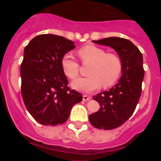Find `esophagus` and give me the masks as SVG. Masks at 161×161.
<instances>
[{
	"label": "esophagus",
	"mask_w": 161,
	"mask_h": 161,
	"mask_svg": "<svg viewBox=\"0 0 161 161\" xmlns=\"http://www.w3.org/2000/svg\"><path fill=\"white\" fill-rule=\"evenodd\" d=\"M91 99V97L87 96V95H83V101L85 102H87V101H89Z\"/></svg>",
	"instance_id": "obj_1"
}]
</instances>
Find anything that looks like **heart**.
<instances>
[{
    "label": "heart",
    "instance_id": "heart-1",
    "mask_svg": "<svg viewBox=\"0 0 161 161\" xmlns=\"http://www.w3.org/2000/svg\"><path fill=\"white\" fill-rule=\"evenodd\" d=\"M83 64H91L88 71L89 76L74 80L72 88L84 93H91L103 85L110 87L119 79L123 71V63L119 55L107 53L94 45H86L77 52ZM61 68L68 78L73 80L79 76L80 65L72 55L65 54L61 59Z\"/></svg>",
    "mask_w": 161,
    "mask_h": 161
}]
</instances>
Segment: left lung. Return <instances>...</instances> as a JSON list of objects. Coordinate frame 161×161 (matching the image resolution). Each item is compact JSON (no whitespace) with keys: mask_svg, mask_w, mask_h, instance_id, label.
<instances>
[{"mask_svg":"<svg viewBox=\"0 0 161 161\" xmlns=\"http://www.w3.org/2000/svg\"><path fill=\"white\" fill-rule=\"evenodd\" d=\"M93 42L114 49L123 63L119 82L109 90L93 96L101 107L89 117L90 123L96 128L111 130L123 125L136 109L144 76L143 55L126 38L109 37Z\"/></svg>","mask_w":161,"mask_h":161,"instance_id":"obj_1","label":"left lung"}]
</instances>
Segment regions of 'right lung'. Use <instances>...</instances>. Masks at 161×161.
<instances>
[{"mask_svg":"<svg viewBox=\"0 0 161 161\" xmlns=\"http://www.w3.org/2000/svg\"><path fill=\"white\" fill-rule=\"evenodd\" d=\"M76 46L51 34L35 37L24 49L21 64L22 98L32 117L46 126L63 124L71 109L82 101L81 94L68 87L61 59Z\"/></svg>","mask_w":161,"mask_h":161,"instance_id":"obj_1","label":"right lung"}]
</instances>
